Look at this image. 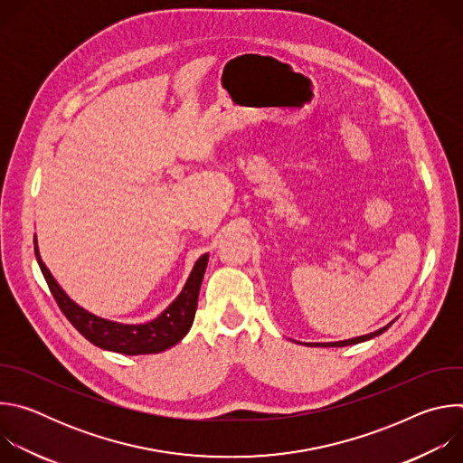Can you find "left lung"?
Segmentation results:
<instances>
[{"instance_id": "1", "label": "left lung", "mask_w": 463, "mask_h": 463, "mask_svg": "<svg viewBox=\"0 0 463 463\" xmlns=\"http://www.w3.org/2000/svg\"><path fill=\"white\" fill-rule=\"evenodd\" d=\"M392 326V322L381 329H377V332L373 334H368V335H363V337H355V339H348V341H339V343H311V346H335V348H341V346H350V345H357V343H363V341H368V339H373L377 335H381L383 332H386V329Z\"/></svg>"}]
</instances>
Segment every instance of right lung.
<instances>
[{
  "mask_svg": "<svg viewBox=\"0 0 463 463\" xmlns=\"http://www.w3.org/2000/svg\"><path fill=\"white\" fill-rule=\"evenodd\" d=\"M36 243V238H34ZM36 260L40 263V269L43 279L61 309V313L68 317V320L79 329V332L95 346L124 355H146V354H159L174 345H177L186 334L194 322L197 297H200V288L203 282V275L207 269L209 254H203L195 261V266L179 293V297L154 320L146 324H120L100 318L79 304H75L68 295L61 291L56 284L45 263L40 258L38 245H34Z\"/></svg>",
  "mask_w": 463,
  "mask_h": 463,
  "instance_id": "1",
  "label": "right lung"
}]
</instances>
